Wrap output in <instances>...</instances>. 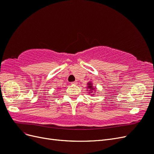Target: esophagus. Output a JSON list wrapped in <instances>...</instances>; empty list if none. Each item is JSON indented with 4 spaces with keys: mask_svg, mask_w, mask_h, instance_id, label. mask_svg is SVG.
<instances>
[{
    "mask_svg": "<svg viewBox=\"0 0 154 154\" xmlns=\"http://www.w3.org/2000/svg\"><path fill=\"white\" fill-rule=\"evenodd\" d=\"M71 84L72 85H76V84H78V82H71Z\"/></svg>",
    "mask_w": 154,
    "mask_h": 154,
    "instance_id": "obj_1",
    "label": "esophagus"
}]
</instances>
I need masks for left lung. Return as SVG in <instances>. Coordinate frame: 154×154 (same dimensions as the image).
<instances>
[{
	"mask_svg": "<svg viewBox=\"0 0 154 154\" xmlns=\"http://www.w3.org/2000/svg\"><path fill=\"white\" fill-rule=\"evenodd\" d=\"M87 89H89V91L91 92V93H92V92L93 90L95 89V88L93 87L92 83L91 82H88V83H87ZM93 93H94V92H93ZM93 93L92 94V95L94 94H93Z\"/></svg>",
	"mask_w": 154,
	"mask_h": 154,
	"instance_id": "left-lung-1",
	"label": "left lung"
}]
</instances>
